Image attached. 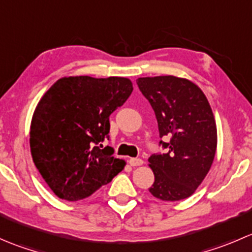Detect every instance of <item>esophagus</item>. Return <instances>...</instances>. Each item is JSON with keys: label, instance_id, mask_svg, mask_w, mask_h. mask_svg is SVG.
<instances>
[{"label": "esophagus", "instance_id": "34e87169", "mask_svg": "<svg viewBox=\"0 0 252 252\" xmlns=\"http://www.w3.org/2000/svg\"><path fill=\"white\" fill-rule=\"evenodd\" d=\"M129 164L133 167H136V166H141L142 163H144V161H142L141 158H130L129 159Z\"/></svg>", "mask_w": 252, "mask_h": 252}]
</instances>
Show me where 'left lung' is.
<instances>
[{
  "instance_id": "obj_1",
  "label": "left lung",
  "mask_w": 252,
  "mask_h": 252,
  "mask_svg": "<svg viewBox=\"0 0 252 252\" xmlns=\"http://www.w3.org/2000/svg\"><path fill=\"white\" fill-rule=\"evenodd\" d=\"M136 84L155 112L158 145L166 151L149 157L155 174L149 191L163 201L187 199L205 179L216 155L217 129L210 103L187 79L147 77Z\"/></svg>"
}]
</instances>
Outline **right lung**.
I'll use <instances>...</instances> for the list:
<instances>
[{
    "label": "right lung",
    "mask_w": 252,
    "mask_h": 252,
    "mask_svg": "<svg viewBox=\"0 0 252 252\" xmlns=\"http://www.w3.org/2000/svg\"><path fill=\"white\" fill-rule=\"evenodd\" d=\"M133 91L126 78H62L42 96L30 126L37 171L60 199L78 201L97 191L123 169L110 139V116Z\"/></svg>",
    "instance_id": "1"
}]
</instances>
